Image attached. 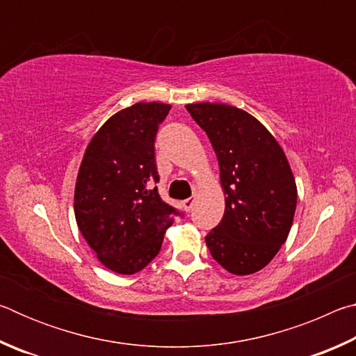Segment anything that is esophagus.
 Returning <instances> with one entry per match:
<instances>
[{"instance_id": "1", "label": "esophagus", "mask_w": 356, "mask_h": 356, "mask_svg": "<svg viewBox=\"0 0 356 356\" xmlns=\"http://www.w3.org/2000/svg\"><path fill=\"white\" fill-rule=\"evenodd\" d=\"M193 206H195V200H193V197H188V200L182 201V207H184L185 212H190V210L193 209Z\"/></svg>"}]
</instances>
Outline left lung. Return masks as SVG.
Segmentation results:
<instances>
[{"mask_svg": "<svg viewBox=\"0 0 356 356\" xmlns=\"http://www.w3.org/2000/svg\"><path fill=\"white\" fill-rule=\"evenodd\" d=\"M206 131L220 165L225 215L209 232L210 254L229 273L262 270L291 232L297 209V184L275 136L237 106L185 105Z\"/></svg>", "mask_w": 356, "mask_h": 356, "instance_id": "obj_1", "label": "left lung"}]
</instances>
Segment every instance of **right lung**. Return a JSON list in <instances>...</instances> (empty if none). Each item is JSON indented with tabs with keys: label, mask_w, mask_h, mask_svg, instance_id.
<instances>
[{
	"label": "right lung",
	"mask_w": 356,
	"mask_h": 356,
	"mask_svg": "<svg viewBox=\"0 0 356 356\" xmlns=\"http://www.w3.org/2000/svg\"><path fill=\"white\" fill-rule=\"evenodd\" d=\"M171 105L124 108L95 131L75 182L78 229L102 265L119 275L140 272L159 254L179 212L160 200L155 135Z\"/></svg>",
	"instance_id": "1"
}]
</instances>
